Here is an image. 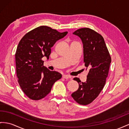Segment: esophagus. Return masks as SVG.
Here are the masks:
<instances>
[{"label": "esophagus", "instance_id": "esophagus-1", "mask_svg": "<svg viewBox=\"0 0 129 129\" xmlns=\"http://www.w3.org/2000/svg\"><path fill=\"white\" fill-rule=\"evenodd\" d=\"M62 77L65 79H69V78H71V77L70 76L67 75H62Z\"/></svg>", "mask_w": 129, "mask_h": 129}]
</instances>
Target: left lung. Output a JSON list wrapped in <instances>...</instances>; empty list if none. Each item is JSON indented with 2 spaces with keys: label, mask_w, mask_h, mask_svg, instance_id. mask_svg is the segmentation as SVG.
I'll return each mask as SVG.
<instances>
[{
  "label": "left lung",
  "mask_w": 129,
  "mask_h": 129,
  "mask_svg": "<svg viewBox=\"0 0 129 129\" xmlns=\"http://www.w3.org/2000/svg\"><path fill=\"white\" fill-rule=\"evenodd\" d=\"M73 34L79 36L83 42L84 65L89 72L86 82H81L77 77L74 78L78 83L79 88L71 96L78 104L87 105L98 96L104 87L111 57L104 38L93 29L81 28Z\"/></svg>",
  "instance_id": "8db88e82"
}]
</instances>
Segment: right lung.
<instances>
[{
    "label": "right lung",
    "instance_id": "obj_1",
    "mask_svg": "<svg viewBox=\"0 0 129 129\" xmlns=\"http://www.w3.org/2000/svg\"><path fill=\"white\" fill-rule=\"evenodd\" d=\"M68 31L60 33L47 26H40L27 33L18 45L15 54L16 74L22 91L33 100L45 98L61 74L44 66L42 58L47 59L51 47Z\"/></svg>",
    "mask_w": 129,
    "mask_h": 129
}]
</instances>
